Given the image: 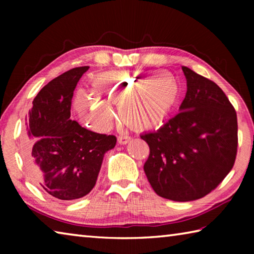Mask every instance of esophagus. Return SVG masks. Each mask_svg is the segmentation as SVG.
Masks as SVG:
<instances>
[{
  "label": "esophagus",
  "instance_id": "34e87169",
  "mask_svg": "<svg viewBox=\"0 0 254 254\" xmlns=\"http://www.w3.org/2000/svg\"><path fill=\"white\" fill-rule=\"evenodd\" d=\"M118 141L120 144H127L131 141V136L126 135V134H121V135H119Z\"/></svg>",
  "mask_w": 254,
  "mask_h": 254
}]
</instances>
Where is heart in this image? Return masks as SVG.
<instances>
[{"instance_id":"obj_1","label":"heart","mask_w":254,"mask_h":254,"mask_svg":"<svg viewBox=\"0 0 254 254\" xmlns=\"http://www.w3.org/2000/svg\"><path fill=\"white\" fill-rule=\"evenodd\" d=\"M97 92L119 104L120 117L134 128H151L166 121L179 97V85L169 76L154 77L143 71L109 70L94 77ZM77 109L96 128L111 126L114 112L109 103L96 96L80 95Z\"/></svg>"}]
</instances>
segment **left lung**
Masks as SVG:
<instances>
[{
	"label": "left lung",
	"instance_id": "1",
	"mask_svg": "<svg viewBox=\"0 0 254 254\" xmlns=\"http://www.w3.org/2000/svg\"><path fill=\"white\" fill-rule=\"evenodd\" d=\"M182 69L187 92L180 112L141 139L150 148L143 169L153 190L163 198L189 201L209 194L233 168L238 119L214 81Z\"/></svg>",
	"mask_w": 254,
	"mask_h": 254
}]
</instances>
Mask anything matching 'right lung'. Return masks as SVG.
<instances>
[{"instance_id":"right-lung-1","label":"right lung","mask_w":254,"mask_h":254,"mask_svg":"<svg viewBox=\"0 0 254 254\" xmlns=\"http://www.w3.org/2000/svg\"><path fill=\"white\" fill-rule=\"evenodd\" d=\"M76 67L49 81L32 102L24 139V162L32 182L55 198L72 200L95 186L114 135L100 134L70 120L76 85L88 70Z\"/></svg>"}]
</instances>
